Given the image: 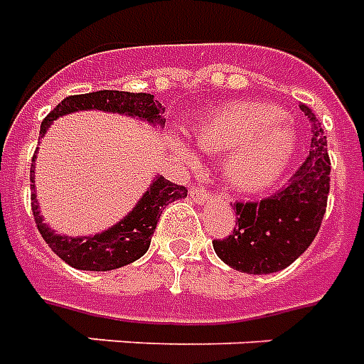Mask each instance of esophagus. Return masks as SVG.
Here are the masks:
<instances>
[{
	"mask_svg": "<svg viewBox=\"0 0 364 364\" xmlns=\"http://www.w3.org/2000/svg\"><path fill=\"white\" fill-rule=\"evenodd\" d=\"M209 196H211V192L205 190L203 186H192V190H190V198H192L196 203H205V201H209Z\"/></svg>",
	"mask_w": 364,
	"mask_h": 364,
	"instance_id": "obj_1",
	"label": "esophagus"
}]
</instances>
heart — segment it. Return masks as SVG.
Here are the masks:
<instances>
[{
  "label": "heart",
  "instance_id": "obj_1",
  "mask_svg": "<svg viewBox=\"0 0 364 364\" xmlns=\"http://www.w3.org/2000/svg\"><path fill=\"white\" fill-rule=\"evenodd\" d=\"M207 151H232L226 174L242 190H261L278 178L294 151V132L278 107L236 103L205 117L196 132Z\"/></svg>",
  "mask_w": 364,
  "mask_h": 364
}]
</instances>
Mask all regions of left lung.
I'll use <instances>...</instances> for the list:
<instances>
[{
  "label": "left lung",
  "instance_id": "obj_1",
  "mask_svg": "<svg viewBox=\"0 0 364 364\" xmlns=\"http://www.w3.org/2000/svg\"><path fill=\"white\" fill-rule=\"evenodd\" d=\"M311 122V149L291 184L259 201H236V224L226 237L213 242L215 253L232 269L270 274L286 269L313 244L326 213L330 157L321 122L305 103Z\"/></svg>",
  "mask_w": 364,
  "mask_h": 364
}]
</instances>
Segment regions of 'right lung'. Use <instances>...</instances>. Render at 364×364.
Here are the masks:
<instances>
[{
  "instance_id": "add662e5",
  "label": "right lung",
  "mask_w": 364,
  "mask_h": 364,
  "mask_svg": "<svg viewBox=\"0 0 364 364\" xmlns=\"http://www.w3.org/2000/svg\"><path fill=\"white\" fill-rule=\"evenodd\" d=\"M86 109L130 114V117H140V119L159 122V124H163L161 114L165 113V107L157 100H153L151 94L100 90V92L65 97L43 119L40 134L46 132L51 120H55L57 117L75 113V111H86ZM34 159H36V155L32 157V161ZM32 172H34V165L30 166V182H32L30 186L34 190ZM186 196H188V190L184 186L174 184L165 176H159L153 182L151 188L144 193L140 203L134 207V211L128 217H124L119 224H114L113 228L101 232L97 236L86 237H68L53 234L40 217L36 193L32 192L30 199H32V213H34V223L38 224V230L46 240V244L51 247V251L61 257L65 263L78 270H113L134 263L149 250L151 236L155 232V226L159 223L163 209L174 199H182Z\"/></svg>"
}]
</instances>
